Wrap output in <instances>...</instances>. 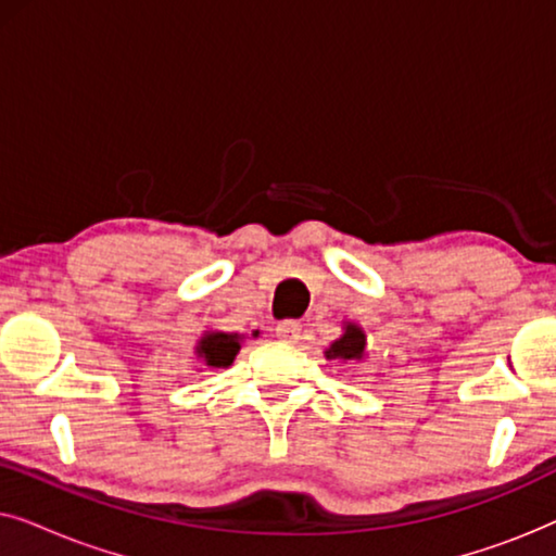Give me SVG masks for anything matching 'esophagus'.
Returning a JSON list of instances; mask_svg holds the SVG:
<instances>
[{
	"mask_svg": "<svg viewBox=\"0 0 556 556\" xmlns=\"http://www.w3.org/2000/svg\"><path fill=\"white\" fill-rule=\"evenodd\" d=\"M301 324L299 321H280L276 326V337L280 341H286V344H299L301 339Z\"/></svg>",
	"mask_w": 556,
	"mask_h": 556,
	"instance_id": "1",
	"label": "esophagus"
}]
</instances>
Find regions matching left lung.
Listing matches in <instances>:
<instances>
[{
    "mask_svg": "<svg viewBox=\"0 0 556 556\" xmlns=\"http://www.w3.org/2000/svg\"><path fill=\"white\" fill-rule=\"evenodd\" d=\"M364 346H367V333H364L356 324H346L344 333L326 349V359L359 362L364 359Z\"/></svg>",
    "mask_w": 556,
    "mask_h": 556,
    "instance_id": "1",
    "label": "left lung"
}]
</instances>
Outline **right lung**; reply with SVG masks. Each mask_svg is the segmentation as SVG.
I'll list each match as a JSON object with an SVG mask.
<instances>
[{"label":"right lung","instance_id":"1","mask_svg":"<svg viewBox=\"0 0 556 556\" xmlns=\"http://www.w3.org/2000/svg\"><path fill=\"white\" fill-rule=\"evenodd\" d=\"M240 333H225V331H207L197 341V356L207 367H230L235 356L240 352Z\"/></svg>","mask_w":556,"mask_h":556}]
</instances>
